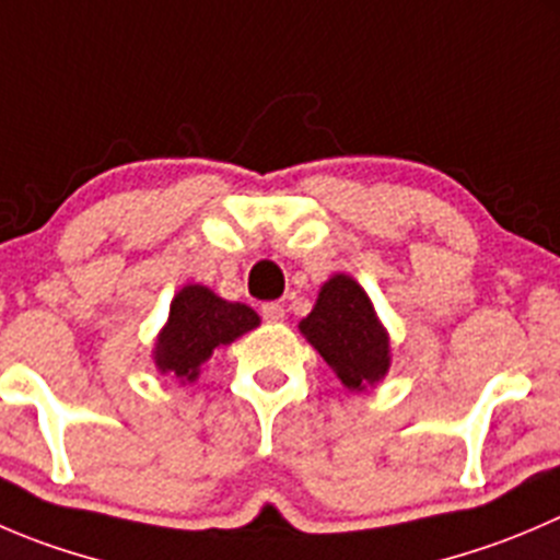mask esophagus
I'll return each mask as SVG.
<instances>
[{
	"instance_id": "esophagus-1",
	"label": "esophagus",
	"mask_w": 560,
	"mask_h": 560,
	"mask_svg": "<svg viewBox=\"0 0 560 560\" xmlns=\"http://www.w3.org/2000/svg\"><path fill=\"white\" fill-rule=\"evenodd\" d=\"M262 319L265 323H279V319H284V306L281 303H262Z\"/></svg>"
}]
</instances>
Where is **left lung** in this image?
Returning <instances> with one entry per match:
<instances>
[{"mask_svg":"<svg viewBox=\"0 0 560 560\" xmlns=\"http://www.w3.org/2000/svg\"><path fill=\"white\" fill-rule=\"evenodd\" d=\"M301 334L350 390H363L388 372V336L366 292L350 276H334L319 290Z\"/></svg>","mask_w":560,"mask_h":560,"instance_id":"1","label":"left lung"}]
</instances>
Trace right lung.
<instances>
[{"mask_svg": "<svg viewBox=\"0 0 560 560\" xmlns=\"http://www.w3.org/2000/svg\"><path fill=\"white\" fill-rule=\"evenodd\" d=\"M257 325V312L246 303H230L208 287L188 284L172 301L170 323L155 345V363L177 380H194L215 347L230 345Z\"/></svg>", "mask_w": 560, "mask_h": 560, "instance_id": "1", "label": "right lung"}]
</instances>
